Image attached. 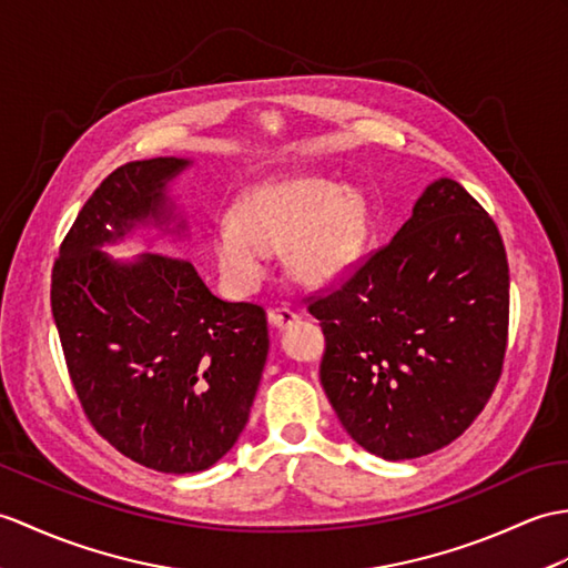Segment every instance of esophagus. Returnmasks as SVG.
Here are the masks:
<instances>
[{"label":"esophagus","mask_w":568,"mask_h":568,"mask_svg":"<svg viewBox=\"0 0 568 568\" xmlns=\"http://www.w3.org/2000/svg\"><path fill=\"white\" fill-rule=\"evenodd\" d=\"M268 322H271V326H275V328H290V326H293V324L297 322V314H295L293 310H287V307L271 310V312H268Z\"/></svg>","instance_id":"obj_1"}]
</instances>
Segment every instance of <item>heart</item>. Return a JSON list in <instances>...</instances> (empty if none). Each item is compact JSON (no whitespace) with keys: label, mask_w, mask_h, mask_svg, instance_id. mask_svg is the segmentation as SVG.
Returning <instances> with one entry per match:
<instances>
[{"label":"heart","mask_w":568,"mask_h":568,"mask_svg":"<svg viewBox=\"0 0 568 568\" xmlns=\"http://www.w3.org/2000/svg\"><path fill=\"white\" fill-rule=\"evenodd\" d=\"M371 207L358 189L316 176L263 181L213 224L210 246L217 271L236 293H252L271 268V254L287 252L300 283L328 285L363 256Z\"/></svg>","instance_id":"obj_1"}]
</instances>
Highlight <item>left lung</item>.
Listing matches in <instances>:
<instances>
[{
    "instance_id": "8db88e82",
    "label": "left lung",
    "mask_w": 568,
    "mask_h": 568,
    "mask_svg": "<svg viewBox=\"0 0 568 568\" xmlns=\"http://www.w3.org/2000/svg\"><path fill=\"white\" fill-rule=\"evenodd\" d=\"M508 285L489 213L453 179L428 183L394 240L310 305L322 387L351 438L392 463L459 438L504 367Z\"/></svg>"
}]
</instances>
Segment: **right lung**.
Instances as JSON below:
<instances>
[{
  "mask_svg": "<svg viewBox=\"0 0 568 568\" xmlns=\"http://www.w3.org/2000/svg\"><path fill=\"white\" fill-rule=\"evenodd\" d=\"M191 160L105 176L52 266V316L77 397L105 440L164 474L213 467L240 438L268 355L266 312L210 293L186 258L101 248L138 227L186 234L169 183Z\"/></svg>",
  "mask_w": 568,
  "mask_h": 568,
  "instance_id": "right-lung-1",
  "label": "right lung"
}]
</instances>
